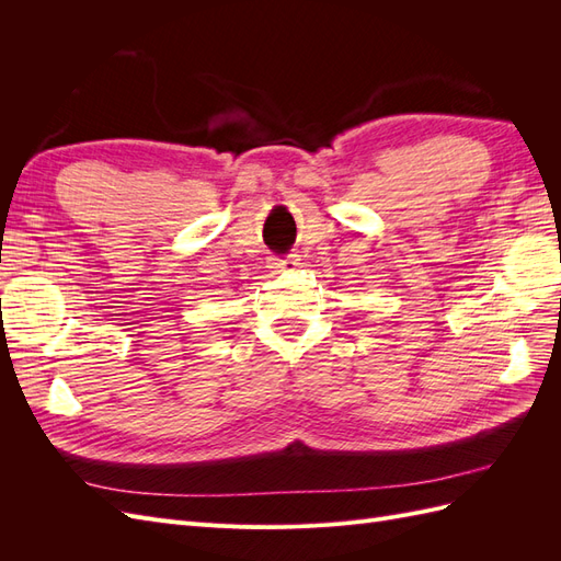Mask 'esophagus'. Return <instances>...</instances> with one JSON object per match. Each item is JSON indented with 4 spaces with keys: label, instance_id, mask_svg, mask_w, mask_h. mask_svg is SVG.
I'll list each match as a JSON object with an SVG mask.
<instances>
[{
    "label": "esophagus",
    "instance_id": "esophagus-1",
    "mask_svg": "<svg viewBox=\"0 0 561 561\" xmlns=\"http://www.w3.org/2000/svg\"><path fill=\"white\" fill-rule=\"evenodd\" d=\"M299 266V260H297V254H290V257H283V260H271V268H276V271H293V268H297Z\"/></svg>",
    "mask_w": 561,
    "mask_h": 561
}]
</instances>
